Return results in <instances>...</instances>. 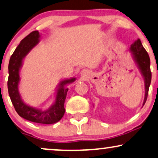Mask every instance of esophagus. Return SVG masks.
I'll return each mask as SVG.
<instances>
[{"label":"esophagus","mask_w":158,"mask_h":158,"mask_svg":"<svg viewBox=\"0 0 158 158\" xmlns=\"http://www.w3.org/2000/svg\"><path fill=\"white\" fill-rule=\"evenodd\" d=\"M81 75L82 76V77H87V76L89 75V71L85 69L82 70V71H81Z\"/></svg>","instance_id":"esophagus-1"}]
</instances>
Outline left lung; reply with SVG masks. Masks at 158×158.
<instances>
[{
    "label": "left lung",
    "mask_w": 158,
    "mask_h": 158,
    "mask_svg": "<svg viewBox=\"0 0 158 158\" xmlns=\"http://www.w3.org/2000/svg\"><path fill=\"white\" fill-rule=\"evenodd\" d=\"M130 52L132 53V57L137 65L139 68L141 75L144 79L145 83V96L143 102V106L145 104L146 98H147L149 88L151 84L152 80V73L150 71V59L149 54L146 52L145 48H143L140 39H138L131 45L130 48Z\"/></svg>",
    "instance_id": "obj_1"
}]
</instances>
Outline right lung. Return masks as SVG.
<instances>
[{"label": "right lung", "mask_w": 158, "mask_h": 158, "mask_svg": "<svg viewBox=\"0 0 158 158\" xmlns=\"http://www.w3.org/2000/svg\"><path fill=\"white\" fill-rule=\"evenodd\" d=\"M40 37V35L39 31H34L20 41L9 60L7 85L9 97L15 110L20 117L31 122L51 124L58 122L63 117L65 112L64 107V100L68 90L65 85L73 82L76 78H71L60 81L54 104L48 109L45 110L37 109L26 104L22 100L18 90V85L20 80V70L22 68L23 59L39 43Z\"/></svg>", "instance_id": "obj_1"}]
</instances>
